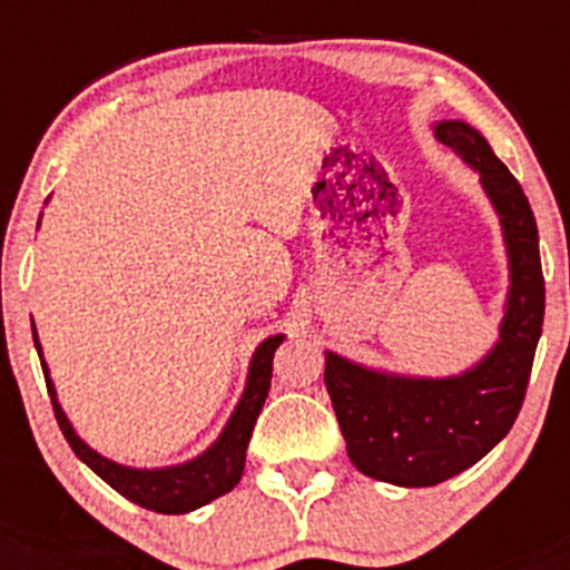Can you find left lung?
<instances>
[{"mask_svg":"<svg viewBox=\"0 0 570 570\" xmlns=\"http://www.w3.org/2000/svg\"><path fill=\"white\" fill-rule=\"evenodd\" d=\"M433 131L480 174L502 226L510 286L499 338L458 375H396L325 350V386L350 461L361 474L400 488L439 485L482 461L510 433L546 308L538 226L521 184L465 120H435Z\"/></svg>","mask_w":570,"mask_h":570,"instance_id":"left-lung-1","label":"left lung"}]
</instances>
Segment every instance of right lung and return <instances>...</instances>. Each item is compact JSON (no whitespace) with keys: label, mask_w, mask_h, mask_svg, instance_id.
Wrapping results in <instances>:
<instances>
[{"label":"right lung","mask_w":570,"mask_h":570,"mask_svg":"<svg viewBox=\"0 0 570 570\" xmlns=\"http://www.w3.org/2000/svg\"><path fill=\"white\" fill-rule=\"evenodd\" d=\"M40 226V223H38ZM32 338H36V350L40 355V366H43L46 389H49L51 407H55L57 424H60L62 435H66L68 446L73 455L85 465L96 471L109 488L126 497L129 502L140 504V508L154 510V513H189L212 499L223 497L232 491L239 482L245 471V452H248L253 424H256L258 413H262L264 400L269 392V377H273V355L278 344L284 342V333L267 336L253 353L248 366V381H245V392L239 396L237 407L228 416L226 428L220 430L212 446H206L198 458L184 461L176 465H159V469H135V465L115 463L109 458L96 452L94 446L85 444L77 435L73 424L68 422L66 411H62L60 400H57L55 383L49 377V366L43 361V350H40L36 325H32Z\"/></svg>","instance_id":"1"}]
</instances>
